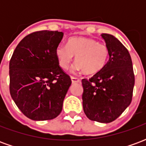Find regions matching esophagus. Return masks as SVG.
Segmentation results:
<instances>
[{
  "label": "esophagus",
  "instance_id": "obj_1",
  "mask_svg": "<svg viewBox=\"0 0 146 146\" xmlns=\"http://www.w3.org/2000/svg\"><path fill=\"white\" fill-rule=\"evenodd\" d=\"M71 80H72L73 84L80 82V80L79 78H76V77H74V76H71Z\"/></svg>",
  "mask_w": 146,
  "mask_h": 146
}]
</instances>
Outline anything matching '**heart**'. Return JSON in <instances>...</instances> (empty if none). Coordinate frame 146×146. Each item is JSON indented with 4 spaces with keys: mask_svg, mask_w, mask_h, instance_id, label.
Instances as JSON below:
<instances>
[{
    "mask_svg": "<svg viewBox=\"0 0 146 146\" xmlns=\"http://www.w3.org/2000/svg\"><path fill=\"white\" fill-rule=\"evenodd\" d=\"M55 56L59 66L65 70L70 67L73 56H76V70L93 74L104 68L109 58V49L95 39L75 36L69 39L66 45H58Z\"/></svg>",
    "mask_w": 146,
    "mask_h": 146,
    "instance_id": "b5f03b06",
    "label": "heart"
}]
</instances>
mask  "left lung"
<instances>
[{
	"label": "left lung",
	"mask_w": 146,
	"mask_h": 146,
	"mask_svg": "<svg viewBox=\"0 0 146 146\" xmlns=\"http://www.w3.org/2000/svg\"><path fill=\"white\" fill-rule=\"evenodd\" d=\"M109 49V61L90 80L83 79V109L88 118L110 123L131 102L135 76L131 55L118 39L102 33Z\"/></svg>",
	"instance_id": "1"
}]
</instances>
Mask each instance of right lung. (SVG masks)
<instances>
[{
  "label": "right lung",
  "mask_w": 146,
  "mask_h": 146,
  "mask_svg": "<svg viewBox=\"0 0 146 146\" xmlns=\"http://www.w3.org/2000/svg\"><path fill=\"white\" fill-rule=\"evenodd\" d=\"M62 37L58 31L31 33L19 42L11 56L10 94L22 113L33 120L54 119L62 110L71 85L55 56Z\"/></svg>",
  "instance_id": "1"
}]
</instances>
